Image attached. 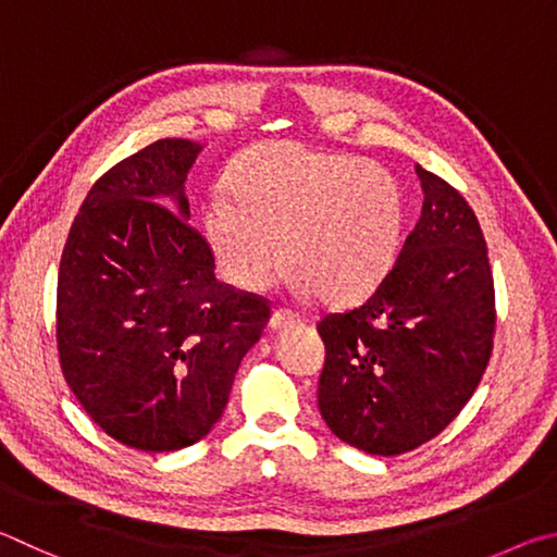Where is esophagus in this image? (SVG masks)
Wrapping results in <instances>:
<instances>
[{
    "instance_id": "obj_1",
    "label": "esophagus",
    "mask_w": 557,
    "mask_h": 557,
    "mask_svg": "<svg viewBox=\"0 0 557 557\" xmlns=\"http://www.w3.org/2000/svg\"><path fill=\"white\" fill-rule=\"evenodd\" d=\"M294 323H300V315H298V313H290V310H284V308L273 310L271 320H269L271 330H284V327L294 325Z\"/></svg>"
}]
</instances>
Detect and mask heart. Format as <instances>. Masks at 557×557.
<instances>
[{
	"label": "heart",
	"mask_w": 557,
	"mask_h": 557,
	"mask_svg": "<svg viewBox=\"0 0 557 557\" xmlns=\"http://www.w3.org/2000/svg\"><path fill=\"white\" fill-rule=\"evenodd\" d=\"M227 185L232 198L208 205L205 237L232 286L263 290L286 261L300 290L345 308L392 269L404 190L384 165L271 141L244 151Z\"/></svg>",
	"instance_id": "heart-1"
}]
</instances>
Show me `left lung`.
<instances>
[{
    "label": "left lung",
    "instance_id": "obj_1",
    "mask_svg": "<svg viewBox=\"0 0 557 557\" xmlns=\"http://www.w3.org/2000/svg\"><path fill=\"white\" fill-rule=\"evenodd\" d=\"M423 210L362 306L318 320L325 367L318 408L339 441L404 455L450 425L494 347V276L474 210L416 165Z\"/></svg>",
    "mask_w": 557,
    "mask_h": 557
}]
</instances>
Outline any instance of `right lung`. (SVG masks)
I'll return each instance as SVG.
<instances>
[{
    "mask_svg": "<svg viewBox=\"0 0 557 557\" xmlns=\"http://www.w3.org/2000/svg\"><path fill=\"white\" fill-rule=\"evenodd\" d=\"M198 153L195 141L159 139L102 173L58 267L65 384L107 435L144 453L212 431L271 318L267 298L214 276L210 244L188 224L183 183Z\"/></svg>",
    "mask_w": 557,
    "mask_h": 557,
    "instance_id": "1",
    "label": "right lung"
}]
</instances>
